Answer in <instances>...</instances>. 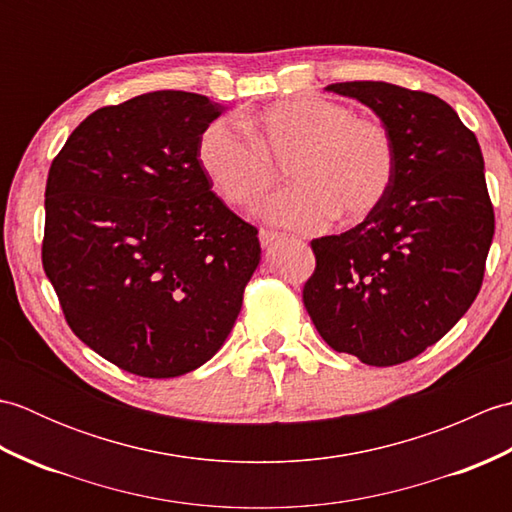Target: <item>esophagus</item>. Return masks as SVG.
<instances>
[{
	"instance_id": "esophagus-1",
	"label": "esophagus",
	"mask_w": 512,
	"mask_h": 512,
	"mask_svg": "<svg viewBox=\"0 0 512 512\" xmlns=\"http://www.w3.org/2000/svg\"><path fill=\"white\" fill-rule=\"evenodd\" d=\"M281 239H284V235H281V233L266 231V228L259 231V244H262V248H266V250L273 248L277 242H281Z\"/></svg>"
}]
</instances>
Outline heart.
<instances>
[{
    "label": "heart",
    "mask_w": 512,
    "mask_h": 512,
    "mask_svg": "<svg viewBox=\"0 0 512 512\" xmlns=\"http://www.w3.org/2000/svg\"><path fill=\"white\" fill-rule=\"evenodd\" d=\"M198 160L231 206L255 204L275 184V165H290L295 187L268 198L257 213L297 231H319L336 215L343 222L372 215L396 173L387 127L325 99L279 101L242 121L217 118L200 136Z\"/></svg>",
    "instance_id": "heart-1"
}]
</instances>
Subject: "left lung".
<instances>
[{
    "label": "left lung",
    "mask_w": 512,
    "mask_h": 512,
    "mask_svg": "<svg viewBox=\"0 0 512 512\" xmlns=\"http://www.w3.org/2000/svg\"><path fill=\"white\" fill-rule=\"evenodd\" d=\"M325 92L369 107L394 140L385 202L341 235L312 242L303 303L323 341L389 367L440 341L471 308L495 233L484 158L449 103L385 81Z\"/></svg>",
    "instance_id": "left-lung-1"
}]
</instances>
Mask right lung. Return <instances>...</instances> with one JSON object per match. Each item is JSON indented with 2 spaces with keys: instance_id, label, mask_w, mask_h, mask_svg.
<instances>
[{
  "instance_id": "1",
  "label": "right lung",
  "mask_w": 512,
  "mask_h": 512,
  "mask_svg": "<svg viewBox=\"0 0 512 512\" xmlns=\"http://www.w3.org/2000/svg\"><path fill=\"white\" fill-rule=\"evenodd\" d=\"M224 112L202 94H140L85 118L50 167L43 270L72 332L129 374L173 378L209 361L262 259L257 228L198 160Z\"/></svg>"
}]
</instances>
